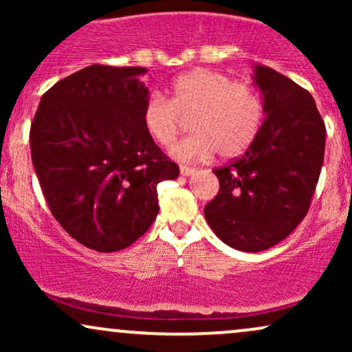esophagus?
<instances>
[{"label": "esophagus", "mask_w": 352, "mask_h": 352, "mask_svg": "<svg viewBox=\"0 0 352 352\" xmlns=\"http://www.w3.org/2000/svg\"><path fill=\"white\" fill-rule=\"evenodd\" d=\"M180 173H182V175H185V177H190V175H193V173H195V168L187 167V165H180Z\"/></svg>", "instance_id": "1"}]
</instances>
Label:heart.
Returning a JSON list of instances; mask_svg holds the SVG:
<instances>
[{
	"instance_id": "heart-1",
	"label": "heart",
	"mask_w": 352,
	"mask_h": 352,
	"mask_svg": "<svg viewBox=\"0 0 352 352\" xmlns=\"http://www.w3.org/2000/svg\"><path fill=\"white\" fill-rule=\"evenodd\" d=\"M192 135L170 148L180 162H195L217 152L233 159L252 145L263 124L265 107L258 89L248 80H230L223 72L195 67L177 76L168 99L148 96L142 107L145 132L162 147L179 135L182 117H188Z\"/></svg>"
}]
</instances>
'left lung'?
Returning a JSON list of instances; mask_svg holds the SVG:
<instances>
[{
    "mask_svg": "<svg viewBox=\"0 0 352 352\" xmlns=\"http://www.w3.org/2000/svg\"><path fill=\"white\" fill-rule=\"evenodd\" d=\"M265 120L241 157L213 168L220 190L204 213L223 243L263 252L308 213L324 160L326 125L313 96L272 67H254Z\"/></svg>",
    "mask_w": 352,
    "mask_h": 352,
    "instance_id": "1",
    "label": "left lung"
}]
</instances>
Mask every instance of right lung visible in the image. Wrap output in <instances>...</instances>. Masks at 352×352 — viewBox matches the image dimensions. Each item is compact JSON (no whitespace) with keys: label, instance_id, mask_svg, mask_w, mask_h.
Segmentation results:
<instances>
[{"label":"right lung","instance_id":"add662e5","mask_svg":"<svg viewBox=\"0 0 352 352\" xmlns=\"http://www.w3.org/2000/svg\"><path fill=\"white\" fill-rule=\"evenodd\" d=\"M144 67L92 64L43 94L31 159L52 217L100 253L127 248L159 213L157 184L179 177L145 132Z\"/></svg>","mask_w":352,"mask_h":352}]
</instances>
